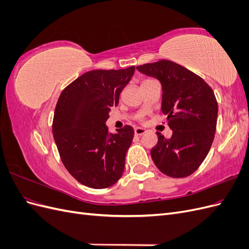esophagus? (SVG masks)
Here are the masks:
<instances>
[{
	"mask_svg": "<svg viewBox=\"0 0 249 249\" xmlns=\"http://www.w3.org/2000/svg\"><path fill=\"white\" fill-rule=\"evenodd\" d=\"M147 131L145 129H142V127H137V129H135V135L136 136H141V135H144Z\"/></svg>",
	"mask_w": 249,
	"mask_h": 249,
	"instance_id": "esophagus-1",
	"label": "esophagus"
}]
</instances>
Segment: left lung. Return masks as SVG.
Masks as SVG:
<instances>
[{"label":"left lung","instance_id":"8db88e82","mask_svg":"<svg viewBox=\"0 0 249 249\" xmlns=\"http://www.w3.org/2000/svg\"><path fill=\"white\" fill-rule=\"evenodd\" d=\"M162 85V112L167 115L172 136L157 132L150 150L156 166L171 178L192 175L206 159L217 124L218 105L214 91L197 74L169 60L137 66Z\"/></svg>","mask_w":249,"mask_h":249}]
</instances>
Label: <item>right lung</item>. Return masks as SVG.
Returning a JSON list of instances; mask_svg holds the SVG:
<instances>
[{
  "label": "right lung",
  "instance_id": "1",
  "mask_svg": "<svg viewBox=\"0 0 249 249\" xmlns=\"http://www.w3.org/2000/svg\"><path fill=\"white\" fill-rule=\"evenodd\" d=\"M134 72L135 66L87 71L67 86L57 102L53 135L60 157L78 182L93 189L114 185L124 173L134 129L125 125L111 134L106 122Z\"/></svg>",
  "mask_w": 249,
  "mask_h": 249
}]
</instances>
